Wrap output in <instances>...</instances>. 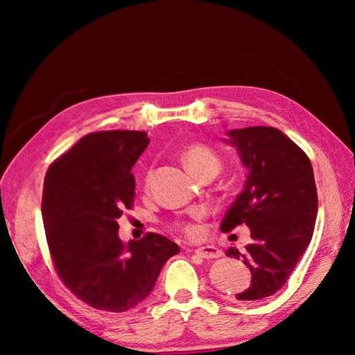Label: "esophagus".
Here are the masks:
<instances>
[{"label": "esophagus", "instance_id": "34e87169", "mask_svg": "<svg viewBox=\"0 0 355 355\" xmlns=\"http://www.w3.org/2000/svg\"><path fill=\"white\" fill-rule=\"evenodd\" d=\"M196 254L205 258V260H213V258L222 257V252L218 248H214V245H203V248L196 249Z\"/></svg>", "mask_w": 355, "mask_h": 355}]
</instances>
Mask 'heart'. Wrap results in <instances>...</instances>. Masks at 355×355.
I'll return each mask as SVG.
<instances>
[{
  "mask_svg": "<svg viewBox=\"0 0 355 355\" xmlns=\"http://www.w3.org/2000/svg\"><path fill=\"white\" fill-rule=\"evenodd\" d=\"M183 159L184 164L188 166V169L194 173L196 177H200L203 173L214 172L218 173L220 169V158L218 153L214 152L211 147L205 146V144H192V146L186 147L183 152ZM150 178H152V172L146 173V184L150 183ZM205 214V209L200 208L197 209L196 216ZM178 227L182 228V232L188 236H199L200 228L199 225L192 224V222H178Z\"/></svg>",
  "mask_w": 355,
  "mask_h": 355,
  "instance_id": "heart-1",
  "label": "heart"
}]
</instances>
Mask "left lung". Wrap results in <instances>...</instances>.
Here are the masks:
<instances>
[{"mask_svg": "<svg viewBox=\"0 0 355 355\" xmlns=\"http://www.w3.org/2000/svg\"><path fill=\"white\" fill-rule=\"evenodd\" d=\"M227 135L249 173L220 230L249 227L250 244L227 249V257L243 260L252 272L249 288L236 299L258 300L286 284L313 236L318 213L313 167L302 148L277 128L249 127Z\"/></svg>", "mask_w": 355, "mask_h": 355, "instance_id": "8db88e82", "label": "left lung"}]
</instances>
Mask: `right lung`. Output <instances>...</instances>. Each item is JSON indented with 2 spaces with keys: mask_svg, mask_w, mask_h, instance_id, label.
I'll list each match as a JSON object with an SVG mask.
<instances>
[{
  "mask_svg": "<svg viewBox=\"0 0 355 355\" xmlns=\"http://www.w3.org/2000/svg\"><path fill=\"white\" fill-rule=\"evenodd\" d=\"M146 131H97L48 167L42 197L46 243L59 277L94 309L127 311L152 293L161 268L180 252L158 233L123 244L117 219L135 202L131 167Z\"/></svg>",
  "mask_w": 355,
  "mask_h": 355,
  "instance_id": "obj_1",
  "label": "right lung"
}]
</instances>
